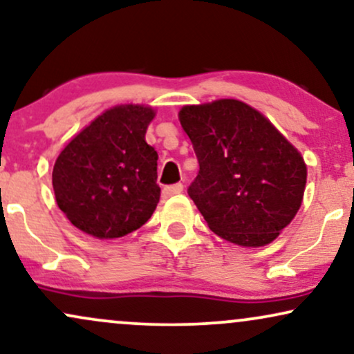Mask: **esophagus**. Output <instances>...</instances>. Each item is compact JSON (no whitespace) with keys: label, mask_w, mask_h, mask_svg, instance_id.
I'll return each instance as SVG.
<instances>
[{"label":"esophagus","mask_w":354,"mask_h":354,"mask_svg":"<svg viewBox=\"0 0 354 354\" xmlns=\"http://www.w3.org/2000/svg\"><path fill=\"white\" fill-rule=\"evenodd\" d=\"M181 191H183V185H181V183H176V185L165 186L163 196H165V198H171V196H174V194H180Z\"/></svg>","instance_id":"esophagus-1"}]
</instances>
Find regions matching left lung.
<instances>
[{
    "label": "left lung",
    "instance_id": "1",
    "mask_svg": "<svg viewBox=\"0 0 354 354\" xmlns=\"http://www.w3.org/2000/svg\"><path fill=\"white\" fill-rule=\"evenodd\" d=\"M180 122L198 176L189 198L212 232L234 244H269L300 209L306 166L293 145L241 100L186 105Z\"/></svg>",
    "mask_w": 354,
    "mask_h": 354
}]
</instances>
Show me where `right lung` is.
<instances>
[{"label":"right lung","mask_w":354,"mask_h":354,"mask_svg":"<svg viewBox=\"0 0 354 354\" xmlns=\"http://www.w3.org/2000/svg\"><path fill=\"white\" fill-rule=\"evenodd\" d=\"M155 112L118 105L97 117L61 151L53 171L55 201L75 227L99 239L133 232L160 201L158 153L145 142Z\"/></svg>","instance_id":"obj_1"}]
</instances>
